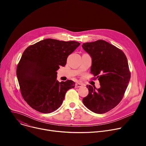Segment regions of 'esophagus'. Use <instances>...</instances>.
I'll return each instance as SVG.
<instances>
[{"label":"esophagus","instance_id":"obj_1","mask_svg":"<svg viewBox=\"0 0 146 146\" xmlns=\"http://www.w3.org/2000/svg\"><path fill=\"white\" fill-rule=\"evenodd\" d=\"M82 86H83V84H82V83H80V82L76 83V85H75L76 88H80V87H81Z\"/></svg>","mask_w":146,"mask_h":146}]
</instances>
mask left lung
I'll list each match as a JSON object with an SVG mask.
<instances>
[{
  "mask_svg": "<svg viewBox=\"0 0 146 146\" xmlns=\"http://www.w3.org/2000/svg\"><path fill=\"white\" fill-rule=\"evenodd\" d=\"M82 47L92 58L91 73L100 85L98 89L87 86L89 93L82 102L94 113H105L118 105L128 86L131 72L127 56L103 40L83 43Z\"/></svg>",
  "mask_w": 146,
  "mask_h": 146,
  "instance_id": "8db88e82",
  "label": "left lung"
}]
</instances>
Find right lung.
I'll list each match as a JSON object with an SVG mask.
<instances>
[{"label":"right lung","instance_id":"obj_1","mask_svg":"<svg viewBox=\"0 0 146 146\" xmlns=\"http://www.w3.org/2000/svg\"><path fill=\"white\" fill-rule=\"evenodd\" d=\"M80 43L46 38L29 46L17 65V76L21 95L36 111L48 114L57 110L67 91L75 86L68 80H56V70L65 66L67 58Z\"/></svg>","mask_w":146,"mask_h":146}]
</instances>
